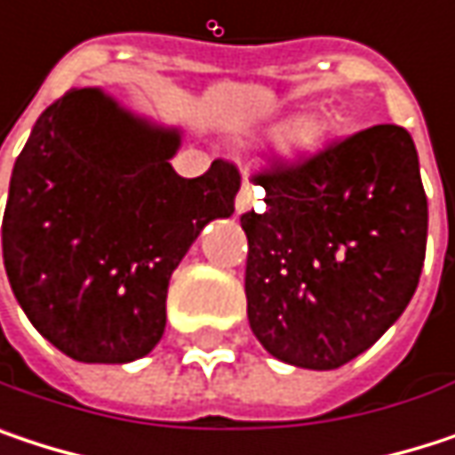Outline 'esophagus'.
I'll return each mask as SVG.
<instances>
[{
  "label": "esophagus",
  "mask_w": 455,
  "mask_h": 455,
  "mask_svg": "<svg viewBox=\"0 0 455 455\" xmlns=\"http://www.w3.org/2000/svg\"><path fill=\"white\" fill-rule=\"evenodd\" d=\"M252 200H255V187L247 181V176H244V181H242V189H239V195H236V203H234V208H236V213H247L250 211V205H252Z\"/></svg>",
  "instance_id": "1"
}]
</instances>
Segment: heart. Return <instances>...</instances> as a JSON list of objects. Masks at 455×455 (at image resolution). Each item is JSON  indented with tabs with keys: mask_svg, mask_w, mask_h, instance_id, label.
Listing matches in <instances>:
<instances>
[{
	"mask_svg": "<svg viewBox=\"0 0 455 455\" xmlns=\"http://www.w3.org/2000/svg\"><path fill=\"white\" fill-rule=\"evenodd\" d=\"M287 129H292V126H287ZM314 139H316L314 132H306V134L300 137V144H303V147H308V144H314Z\"/></svg>",
	"mask_w": 455,
	"mask_h": 455,
	"instance_id": "1",
	"label": "heart"
}]
</instances>
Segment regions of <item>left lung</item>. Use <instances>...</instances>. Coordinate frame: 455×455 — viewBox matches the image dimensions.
I'll return each instance as SVG.
<instances>
[{
  "label": "left lung",
  "instance_id": "left-lung-1",
  "mask_svg": "<svg viewBox=\"0 0 455 455\" xmlns=\"http://www.w3.org/2000/svg\"><path fill=\"white\" fill-rule=\"evenodd\" d=\"M266 208L247 234L244 295L258 342L329 371L369 350L411 303L427 250V195L406 129L382 124L252 176Z\"/></svg>",
  "mask_w": 455,
  "mask_h": 455
}]
</instances>
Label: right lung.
Listing matches in <instances>:
<instances>
[{
	"label": "right lung",
	"instance_id": "add662e5",
	"mask_svg": "<svg viewBox=\"0 0 455 455\" xmlns=\"http://www.w3.org/2000/svg\"><path fill=\"white\" fill-rule=\"evenodd\" d=\"M181 144L102 89H70L15 160L2 221L10 287L57 350L129 363L165 329L168 282L197 234L234 213L239 171L197 179L168 163Z\"/></svg>",
	"mask_w": 455,
	"mask_h": 455
}]
</instances>
